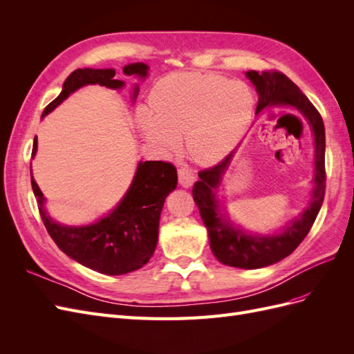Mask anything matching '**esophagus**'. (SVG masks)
<instances>
[{
    "label": "esophagus",
    "instance_id": "esophagus-1",
    "mask_svg": "<svg viewBox=\"0 0 354 354\" xmlns=\"http://www.w3.org/2000/svg\"><path fill=\"white\" fill-rule=\"evenodd\" d=\"M195 181V173L194 169L189 167H180L178 168V183L183 187H190Z\"/></svg>",
    "mask_w": 354,
    "mask_h": 354
}]
</instances>
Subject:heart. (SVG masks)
Instances as JSON below:
<instances>
[{"label":"heart","instance_id":"1","mask_svg":"<svg viewBox=\"0 0 354 354\" xmlns=\"http://www.w3.org/2000/svg\"><path fill=\"white\" fill-rule=\"evenodd\" d=\"M254 97L243 82L216 73L181 72L160 80L151 95V111H138L149 140L165 152L185 136L189 156L214 164L239 142L250 124Z\"/></svg>","mask_w":354,"mask_h":354}]
</instances>
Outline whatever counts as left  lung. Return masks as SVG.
Returning <instances> with one entry per match:
<instances>
[{
  "label": "left lung",
  "mask_w": 354,
  "mask_h": 354,
  "mask_svg": "<svg viewBox=\"0 0 354 354\" xmlns=\"http://www.w3.org/2000/svg\"><path fill=\"white\" fill-rule=\"evenodd\" d=\"M246 77L255 85L259 93V104L257 113L270 106H289L295 108L304 115L312 127L315 134V190L310 207L303 212L301 218L295 220L276 236H250L245 232L232 227V224L223 218L218 212V202L216 199V189L220 183V177L227 168L233 152L224 158L221 162L214 167L205 168L198 173L199 181H196L192 195L198 205L203 224L209 234V245L216 259L232 267L239 269H260L281 261L285 257L295 251L297 246L304 241L307 233L312 229L317 217L319 209L322 207L326 187V171H325V127L322 116L317 112L306 95L297 85L289 80L285 73L279 71H257L246 72Z\"/></svg>",
  "instance_id": "1"
}]
</instances>
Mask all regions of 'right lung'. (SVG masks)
<instances>
[{"label":"right lung","instance_id":"add662e5","mask_svg":"<svg viewBox=\"0 0 354 354\" xmlns=\"http://www.w3.org/2000/svg\"><path fill=\"white\" fill-rule=\"evenodd\" d=\"M125 75L146 77L145 63H133L124 69ZM99 84L121 88L124 82L115 80L113 69H77L63 82V90L42 112L48 115L71 93L82 85ZM138 88L134 90V99ZM37 137L32 158L37 152ZM32 190L38 202L42 223L59 248L75 261L103 274H125L143 267L156 248L159 217L165 198L177 187V169L164 160L140 162L131 187L108 217L82 227H69L51 220L44 209V195L30 174Z\"/></svg>","mask_w":354,"mask_h":354}]
</instances>
